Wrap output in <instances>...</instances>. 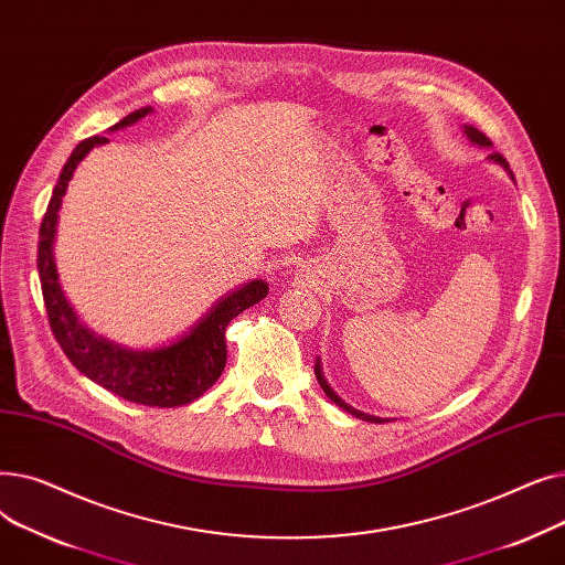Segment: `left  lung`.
<instances>
[{
  "label": "left lung",
  "mask_w": 565,
  "mask_h": 565,
  "mask_svg": "<svg viewBox=\"0 0 565 565\" xmlns=\"http://www.w3.org/2000/svg\"><path fill=\"white\" fill-rule=\"evenodd\" d=\"M465 132H467V137L473 141V143H479V146H492V141L479 130V128H473V126H465ZM494 162H499V164H503V167H509V162H507V158H503L501 153H492L490 156ZM316 377H318V382H320V387H322V392L328 394L337 405H341L343 409H348L350 414H354V417H360V419H364V422H373V424H384V419H380V417H371V414H364V412H360V409H352L350 405H345L332 390H330V384L324 382V377H322V373H320V362L316 364Z\"/></svg>",
  "instance_id": "8db88e82"
}]
</instances>
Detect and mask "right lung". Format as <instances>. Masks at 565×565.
<instances>
[{"mask_svg":"<svg viewBox=\"0 0 565 565\" xmlns=\"http://www.w3.org/2000/svg\"><path fill=\"white\" fill-rule=\"evenodd\" d=\"M151 111V107H141L126 118H121L111 130L126 128L141 116ZM109 141L107 137H88L75 146L68 162L64 164L58 181L52 190V199L41 222L39 231V277L43 288V300L52 334L62 345L73 366L94 380L107 392L130 403L151 405V407H178L196 401L205 390H211L226 366V328L228 322L254 307L267 295L265 281H249L243 288L233 290L222 302H217L192 332L181 341H175L160 350H126L118 348L79 324L77 316L68 307L64 290L58 286V275L54 265V233L58 207L66 194L68 181L77 169L79 160L92 151L94 146Z\"/></svg>","mask_w":565,"mask_h":565,"instance_id":"add662e5","label":"right lung"}]
</instances>
